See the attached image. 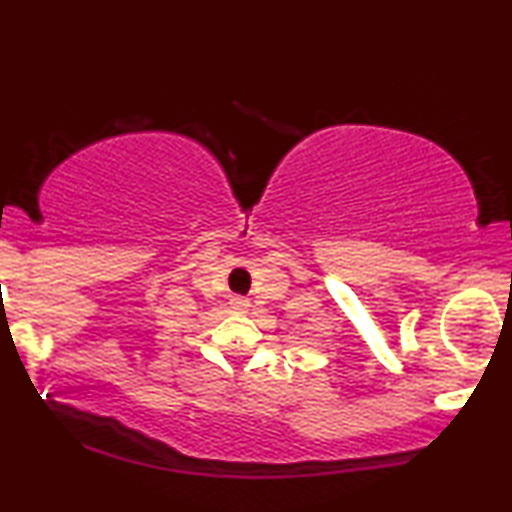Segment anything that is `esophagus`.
Instances as JSON below:
<instances>
[{
  "label": "esophagus",
  "mask_w": 512,
  "mask_h": 512,
  "mask_svg": "<svg viewBox=\"0 0 512 512\" xmlns=\"http://www.w3.org/2000/svg\"><path fill=\"white\" fill-rule=\"evenodd\" d=\"M229 308H232L234 313H246L250 308V301L246 297H232V301H229Z\"/></svg>",
  "instance_id": "obj_1"
}]
</instances>
